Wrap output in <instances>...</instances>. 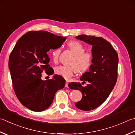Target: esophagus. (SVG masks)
Wrapping results in <instances>:
<instances>
[{
    "mask_svg": "<svg viewBox=\"0 0 135 135\" xmlns=\"http://www.w3.org/2000/svg\"><path fill=\"white\" fill-rule=\"evenodd\" d=\"M68 81H66V83H65V87H68Z\"/></svg>",
    "mask_w": 135,
    "mask_h": 135,
    "instance_id": "34e87169",
    "label": "esophagus"
}]
</instances>
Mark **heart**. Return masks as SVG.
Masks as SVG:
<instances>
[{"instance_id": "heart-1", "label": "heart", "mask_w": 135, "mask_h": 135, "mask_svg": "<svg viewBox=\"0 0 135 135\" xmlns=\"http://www.w3.org/2000/svg\"><path fill=\"white\" fill-rule=\"evenodd\" d=\"M67 45L74 55L71 62V64L73 65L58 66L55 68V73L66 80H69L74 73H84L90 68L93 62V55L91 52H85V47L79 41H71ZM60 52V47L51 50V55L55 62L59 60Z\"/></svg>"}]
</instances>
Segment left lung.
Wrapping results in <instances>:
<instances>
[{"label":"left lung","mask_w":135,"mask_h":135,"mask_svg":"<svg viewBox=\"0 0 135 135\" xmlns=\"http://www.w3.org/2000/svg\"><path fill=\"white\" fill-rule=\"evenodd\" d=\"M92 46L93 62L89 71L83 74L80 83H71V89L80 90L83 94L81 101L75 103L76 107L83 110H91L100 106L108 97L117 83L118 77V55L111 44L102 37L86 36L76 37Z\"/></svg>","instance_id":"left-lung-1"}]
</instances>
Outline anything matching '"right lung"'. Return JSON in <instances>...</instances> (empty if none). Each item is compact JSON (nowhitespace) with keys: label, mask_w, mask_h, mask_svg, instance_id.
Wrapping results in <instances>:
<instances>
[{"label":"right lung","mask_w":135,"mask_h":135,"mask_svg":"<svg viewBox=\"0 0 135 135\" xmlns=\"http://www.w3.org/2000/svg\"><path fill=\"white\" fill-rule=\"evenodd\" d=\"M66 37L46 31H30L22 36L10 53L9 68L13 87L22 104L33 111L41 112L51 105L56 92L64 88L65 80L54 75L41 80V73L53 74L49 65L50 50L59 48Z\"/></svg>","instance_id":"1"}]
</instances>
